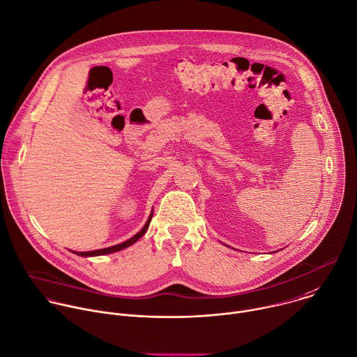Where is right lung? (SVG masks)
Here are the masks:
<instances>
[{
	"label": "right lung",
	"mask_w": 357,
	"mask_h": 357,
	"mask_svg": "<svg viewBox=\"0 0 357 357\" xmlns=\"http://www.w3.org/2000/svg\"><path fill=\"white\" fill-rule=\"evenodd\" d=\"M151 218H153V213L150 214V217H149V220H147V222L144 224V227L142 228V231H139L135 236H132L130 239H128L126 242H123V243H119V245H115V246H109V248H105V249H98V250H91V252H72V253H75V255H79V256H82V257H93V256H102V255H109V253H114V252H119V250H122V249H126V248H129L130 245H133L136 241H139L144 234H146V231H147V228H149V225H150V221H151Z\"/></svg>",
	"instance_id": "1"
}]
</instances>
